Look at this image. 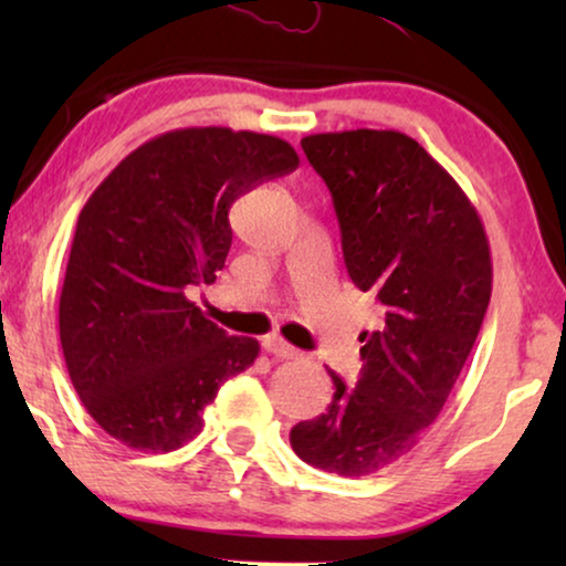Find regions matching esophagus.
<instances>
[{
    "label": "esophagus",
    "instance_id": "34e87169",
    "mask_svg": "<svg viewBox=\"0 0 566 566\" xmlns=\"http://www.w3.org/2000/svg\"><path fill=\"white\" fill-rule=\"evenodd\" d=\"M262 347H265V353L275 355V358H285V360H291V358H298V355H301V353L296 350V347L289 345V343H285L283 337H277V335L262 339Z\"/></svg>",
    "mask_w": 566,
    "mask_h": 566
}]
</instances>
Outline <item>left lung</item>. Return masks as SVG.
Here are the masks:
<instances>
[{
  "label": "left lung",
  "mask_w": 566,
  "mask_h": 566,
  "mask_svg": "<svg viewBox=\"0 0 566 566\" xmlns=\"http://www.w3.org/2000/svg\"><path fill=\"white\" fill-rule=\"evenodd\" d=\"M301 146L332 192L347 273L384 316L360 337L358 384L329 370L335 397L291 430V446L329 474L368 476L438 420L490 306V242L467 192L415 138L358 128Z\"/></svg>",
  "instance_id": "left-lung-1"
}]
</instances>
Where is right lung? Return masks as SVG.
<instances>
[{"label":"right lung","instance_id":"1","mask_svg":"<svg viewBox=\"0 0 566 566\" xmlns=\"http://www.w3.org/2000/svg\"><path fill=\"white\" fill-rule=\"evenodd\" d=\"M296 167L283 138L180 128L130 151L92 192L59 335L74 389L107 436L146 453L182 448L219 386L258 358V339L227 335L188 291L227 262L234 200Z\"/></svg>","mask_w":566,"mask_h":566}]
</instances>
